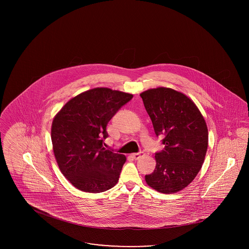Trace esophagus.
<instances>
[{"label": "esophagus", "instance_id": "obj_1", "mask_svg": "<svg viewBox=\"0 0 249 249\" xmlns=\"http://www.w3.org/2000/svg\"><path fill=\"white\" fill-rule=\"evenodd\" d=\"M143 156H144L143 152H139V153H134V154L131 155V157H132L134 160H138V159L142 158Z\"/></svg>", "mask_w": 249, "mask_h": 249}]
</instances>
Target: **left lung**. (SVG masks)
Masks as SVG:
<instances>
[{
    "label": "left lung",
    "instance_id": "1",
    "mask_svg": "<svg viewBox=\"0 0 249 249\" xmlns=\"http://www.w3.org/2000/svg\"><path fill=\"white\" fill-rule=\"evenodd\" d=\"M140 96L157 137L163 136L165 144L155 154L156 168L145 176V182L161 193L180 191L196 178L204 161L208 146L205 120L192 100L173 89H151Z\"/></svg>",
    "mask_w": 249,
    "mask_h": 249
}]
</instances>
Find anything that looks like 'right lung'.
I'll list each match as a JSON object with an SVG mask.
<instances>
[{"label":"right lung","instance_id":"add662e5","mask_svg":"<svg viewBox=\"0 0 249 249\" xmlns=\"http://www.w3.org/2000/svg\"><path fill=\"white\" fill-rule=\"evenodd\" d=\"M133 95L95 88L71 98L55 116L51 127L53 151L62 175L73 187L99 193L119 181L124 155L107 150V126Z\"/></svg>","mask_w":249,"mask_h":249}]
</instances>
